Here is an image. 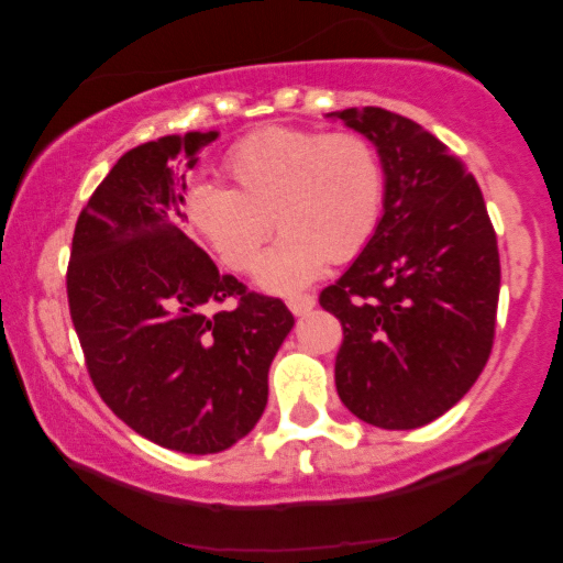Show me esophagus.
<instances>
[{"instance_id":"34e87169","label":"esophagus","mask_w":563,"mask_h":563,"mask_svg":"<svg viewBox=\"0 0 563 563\" xmlns=\"http://www.w3.org/2000/svg\"><path fill=\"white\" fill-rule=\"evenodd\" d=\"M312 307H314L312 296H290L288 299V309L294 314H307Z\"/></svg>"}]
</instances>
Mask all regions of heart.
Segmentation results:
<instances>
[{"label":"heart","instance_id":"b5f03b06","mask_svg":"<svg viewBox=\"0 0 563 563\" xmlns=\"http://www.w3.org/2000/svg\"><path fill=\"white\" fill-rule=\"evenodd\" d=\"M235 183L190 185L185 217L224 267L243 273L267 241L268 217L283 235L256 262L264 290L294 294L318 280L328 262L365 249L384 211L386 172L378 147L357 132L267 126L224 158Z\"/></svg>","mask_w":563,"mask_h":563}]
</instances>
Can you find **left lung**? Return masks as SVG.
Returning <instances> with one entry per match:
<instances>
[{
    "instance_id": "8db88e82",
    "label": "left lung",
    "mask_w": 563,
    "mask_h": 563,
    "mask_svg": "<svg viewBox=\"0 0 563 563\" xmlns=\"http://www.w3.org/2000/svg\"><path fill=\"white\" fill-rule=\"evenodd\" d=\"M378 147L384 214L320 307L344 328L335 389L360 421L402 431L437 421L487 365L500 256L482 190L421 124L384 108L328 113Z\"/></svg>"
}]
</instances>
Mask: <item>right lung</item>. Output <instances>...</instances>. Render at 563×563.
Listing matches in <instances>:
<instances>
[{"label": "right lung", "mask_w": 563, "mask_h": 563, "mask_svg": "<svg viewBox=\"0 0 563 563\" xmlns=\"http://www.w3.org/2000/svg\"><path fill=\"white\" fill-rule=\"evenodd\" d=\"M219 132L169 134L124 153L84 206L68 307L89 378L115 416L166 450L232 448L267 407V373L294 314L245 290L183 232L185 174ZM236 307L210 314L214 302Z\"/></svg>", "instance_id": "obj_1"}]
</instances>
